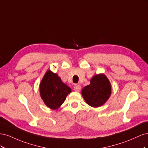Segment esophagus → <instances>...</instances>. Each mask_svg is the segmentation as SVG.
Instances as JSON below:
<instances>
[{
  "label": "esophagus",
  "mask_w": 148,
  "mask_h": 148,
  "mask_svg": "<svg viewBox=\"0 0 148 148\" xmlns=\"http://www.w3.org/2000/svg\"><path fill=\"white\" fill-rule=\"evenodd\" d=\"M73 89L77 92H79L80 90H81V86L79 84H75V86L73 87Z\"/></svg>",
  "instance_id": "34e87169"
}]
</instances>
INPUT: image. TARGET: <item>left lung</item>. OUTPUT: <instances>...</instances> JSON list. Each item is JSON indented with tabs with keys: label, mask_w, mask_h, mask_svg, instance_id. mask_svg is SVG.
I'll return each instance as SVG.
<instances>
[{
	"label": "left lung",
	"mask_w": 148,
	"mask_h": 148,
	"mask_svg": "<svg viewBox=\"0 0 148 148\" xmlns=\"http://www.w3.org/2000/svg\"><path fill=\"white\" fill-rule=\"evenodd\" d=\"M111 84L104 73L93 76L90 84L84 86L82 95L87 104L92 107H99L109 99L111 95Z\"/></svg>",
	"instance_id": "left-lung-1"
}]
</instances>
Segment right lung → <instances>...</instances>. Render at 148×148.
I'll list each match as a JSON object with an SVG mask.
<instances>
[{"instance_id": "1", "label": "right lung", "mask_w": 148, "mask_h": 148, "mask_svg": "<svg viewBox=\"0 0 148 148\" xmlns=\"http://www.w3.org/2000/svg\"><path fill=\"white\" fill-rule=\"evenodd\" d=\"M71 91V88L62 82L58 75L50 70L46 71L39 84L41 99L52 110L59 108Z\"/></svg>"}]
</instances>
